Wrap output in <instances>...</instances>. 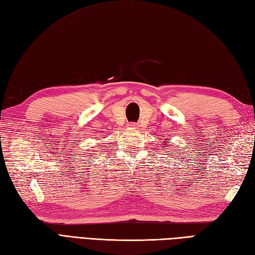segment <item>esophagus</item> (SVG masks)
<instances>
[{
	"label": "esophagus",
	"instance_id": "34e87169",
	"mask_svg": "<svg viewBox=\"0 0 255 255\" xmlns=\"http://www.w3.org/2000/svg\"><path fill=\"white\" fill-rule=\"evenodd\" d=\"M129 127L130 128H137L138 126H137V124H135V123H130L129 124Z\"/></svg>",
	"mask_w": 255,
	"mask_h": 255
}]
</instances>
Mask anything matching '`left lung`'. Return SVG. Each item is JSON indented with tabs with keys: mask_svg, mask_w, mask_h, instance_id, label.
<instances>
[{
	"mask_svg": "<svg viewBox=\"0 0 255 255\" xmlns=\"http://www.w3.org/2000/svg\"><path fill=\"white\" fill-rule=\"evenodd\" d=\"M165 143H166V142H165Z\"/></svg>",
	"mask_w": 255,
	"mask_h": 255,
	"instance_id": "8db88e82",
	"label": "left lung"
}]
</instances>
